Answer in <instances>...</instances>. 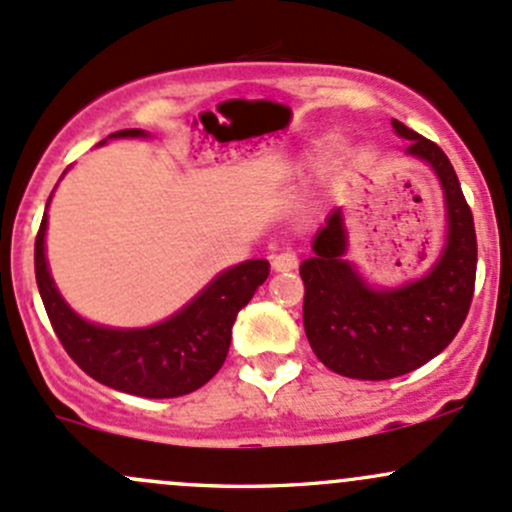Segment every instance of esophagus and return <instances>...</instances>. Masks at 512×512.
Returning <instances> with one entry per match:
<instances>
[{
    "label": "esophagus",
    "mask_w": 512,
    "mask_h": 512,
    "mask_svg": "<svg viewBox=\"0 0 512 512\" xmlns=\"http://www.w3.org/2000/svg\"><path fill=\"white\" fill-rule=\"evenodd\" d=\"M299 265V257L294 252H279V255L272 257V270L274 272H292L297 270Z\"/></svg>",
    "instance_id": "34e87169"
}]
</instances>
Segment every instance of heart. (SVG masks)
Segmentation results:
<instances>
[{
    "label": "heart",
    "mask_w": 512,
    "mask_h": 512,
    "mask_svg": "<svg viewBox=\"0 0 512 512\" xmlns=\"http://www.w3.org/2000/svg\"><path fill=\"white\" fill-rule=\"evenodd\" d=\"M338 152H341V154H343V152H346V149H343V147H341V149H338Z\"/></svg>",
    "instance_id": "b5f03b06"
}]
</instances>
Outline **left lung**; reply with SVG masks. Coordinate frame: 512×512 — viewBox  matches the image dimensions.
I'll use <instances>...</instances> for the list:
<instances>
[{"instance_id": "8db88e82", "label": "left lung", "mask_w": 512, "mask_h": 512, "mask_svg": "<svg viewBox=\"0 0 512 512\" xmlns=\"http://www.w3.org/2000/svg\"><path fill=\"white\" fill-rule=\"evenodd\" d=\"M407 154L439 176L446 203V245L422 279L375 289L346 260L348 233L341 208L314 238V257L301 262L304 331L316 358L333 373L358 380H390L417 370L454 341L464 326L476 284V228L449 157L427 137L392 120Z\"/></svg>"}]
</instances>
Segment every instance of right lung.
<instances>
[{"label":"right lung","mask_w":512,"mask_h":512,"mask_svg":"<svg viewBox=\"0 0 512 512\" xmlns=\"http://www.w3.org/2000/svg\"><path fill=\"white\" fill-rule=\"evenodd\" d=\"M125 137H147V132L120 129L110 134V139ZM43 238L46 213L34 247L36 284L66 353L98 383L154 400L188 395L218 373L228 355L235 316L270 274L267 260H247L220 272L179 314L157 326L107 328L80 319L58 294L46 265Z\"/></svg>","instance_id":"1"}]
</instances>
